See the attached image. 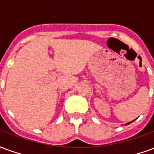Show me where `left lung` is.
Returning <instances> with one entry per match:
<instances>
[{
	"mask_svg": "<svg viewBox=\"0 0 154 154\" xmlns=\"http://www.w3.org/2000/svg\"><path fill=\"white\" fill-rule=\"evenodd\" d=\"M134 120H135V119H134ZM134 120H132V121H131V122H128V123H126V125H129V124H130V123H132L133 121H134Z\"/></svg>",
	"mask_w": 154,
	"mask_h": 154,
	"instance_id": "left-lung-1",
	"label": "left lung"
}]
</instances>
